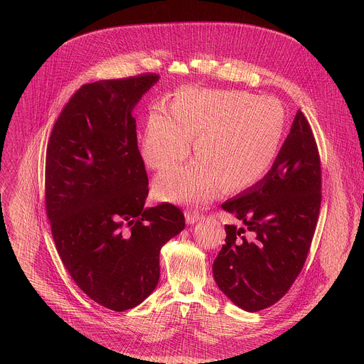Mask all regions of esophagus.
Segmentation results:
<instances>
[{"label": "esophagus", "instance_id": "1", "mask_svg": "<svg viewBox=\"0 0 364 364\" xmlns=\"http://www.w3.org/2000/svg\"><path fill=\"white\" fill-rule=\"evenodd\" d=\"M185 217H186V223L188 224H195L198 220H200L203 215L199 213V211H196V210H191V211H186L185 213Z\"/></svg>", "mask_w": 364, "mask_h": 364}]
</instances>
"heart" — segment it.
Masks as SVG:
<instances>
[{
  "label": "heart",
  "instance_id": "obj_1",
  "mask_svg": "<svg viewBox=\"0 0 364 364\" xmlns=\"http://www.w3.org/2000/svg\"><path fill=\"white\" fill-rule=\"evenodd\" d=\"M172 114H149L140 151L156 171L172 168L191 153L199 159L156 176V196L176 203H203L224 185L240 191L260 181L279 153L286 114L270 97L244 91L185 90L171 105Z\"/></svg>",
  "mask_w": 364,
  "mask_h": 364
}]
</instances>
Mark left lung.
Here are the masks:
<instances>
[{"label":"left lung","mask_w":364,"mask_h":364,"mask_svg":"<svg viewBox=\"0 0 364 364\" xmlns=\"http://www.w3.org/2000/svg\"><path fill=\"white\" fill-rule=\"evenodd\" d=\"M221 208L242 225H225V244L213 263L214 280L240 309H267L300 274L321 208V161L301 110L269 172Z\"/></svg>","instance_id":"1"}]
</instances>
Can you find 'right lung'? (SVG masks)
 <instances>
[{"instance_id": "right-lung-1", "label": "right lung", "mask_w": 364, "mask_h": 364, "mask_svg": "<svg viewBox=\"0 0 364 364\" xmlns=\"http://www.w3.org/2000/svg\"><path fill=\"white\" fill-rule=\"evenodd\" d=\"M158 80L150 73L82 85L55 120L46 151L57 252L77 286L112 311L154 291L159 251L185 227L181 208L144 206L149 178L132 112Z\"/></svg>"}]
</instances>
